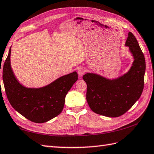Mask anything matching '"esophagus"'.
<instances>
[{
  "label": "esophagus",
  "instance_id": "obj_1",
  "mask_svg": "<svg viewBox=\"0 0 154 154\" xmlns=\"http://www.w3.org/2000/svg\"><path fill=\"white\" fill-rule=\"evenodd\" d=\"M77 72H78V74H79V76L82 77L83 75L85 74V68L81 67L78 69Z\"/></svg>",
  "mask_w": 154,
  "mask_h": 154
}]
</instances>
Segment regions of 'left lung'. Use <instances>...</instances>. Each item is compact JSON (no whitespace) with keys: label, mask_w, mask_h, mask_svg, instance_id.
Masks as SVG:
<instances>
[{"label":"left lung","mask_w":154,"mask_h":154,"mask_svg":"<svg viewBox=\"0 0 154 154\" xmlns=\"http://www.w3.org/2000/svg\"><path fill=\"white\" fill-rule=\"evenodd\" d=\"M134 61L127 73L114 79L87 73L83 79L87 83L86 99L91 109L109 117L122 116L133 106L142 93L146 61L136 38L131 32L125 43Z\"/></svg>","instance_id":"left-lung-1"}]
</instances>
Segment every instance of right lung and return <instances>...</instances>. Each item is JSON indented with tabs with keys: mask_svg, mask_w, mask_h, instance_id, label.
Wrapping results in <instances>:
<instances>
[{
	"mask_svg": "<svg viewBox=\"0 0 154 154\" xmlns=\"http://www.w3.org/2000/svg\"><path fill=\"white\" fill-rule=\"evenodd\" d=\"M11 53V47L3 65L2 79L12 107L35 123L47 122L59 115L64 107L66 95L78 79L77 72L63 75L43 87H26L17 79L12 69Z\"/></svg>",
	"mask_w": 154,
	"mask_h": 154,
	"instance_id": "add662e5",
	"label": "right lung"
}]
</instances>
